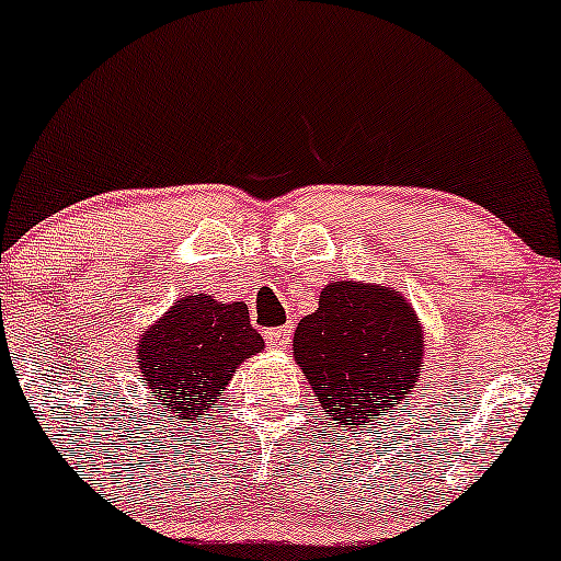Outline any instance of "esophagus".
<instances>
[{
  "label": "esophagus",
  "mask_w": 561,
  "mask_h": 561,
  "mask_svg": "<svg viewBox=\"0 0 561 561\" xmlns=\"http://www.w3.org/2000/svg\"><path fill=\"white\" fill-rule=\"evenodd\" d=\"M264 340H267L270 347H288L291 342V327H275L264 331Z\"/></svg>",
  "instance_id": "34e87169"
}]
</instances>
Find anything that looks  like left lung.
Listing matches in <instances>:
<instances>
[{"instance_id": "left-lung-1", "label": "left lung", "mask_w": 561, "mask_h": 561, "mask_svg": "<svg viewBox=\"0 0 561 561\" xmlns=\"http://www.w3.org/2000/svg\"><path fill=\"white\" fill-rule=\"evenodd\" d=\"M294 358L331 420L360 427L412 393L423 331L412 307L388 288L329 283L299 321Z\"/></svg>"}]
</instances>
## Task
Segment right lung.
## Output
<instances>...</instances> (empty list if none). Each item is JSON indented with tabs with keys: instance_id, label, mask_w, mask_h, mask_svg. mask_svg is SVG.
<instances>
[{
	"instance_id": "1",
	"label": "right lung",
	"mask_w": 561,
	"mask_h": 561,
	"mask_svg": "<svg viewBox=\"0 0 561 561\" xmlns=\"http://www.w3.org/2000/svg\"><path fill=\"white\" fill-rule=\"evenodd\" d=\"M264 347L243 302L219 305L206 294L176 302L138 345L141 377L162 401L160 417L197 420L245 358Z\"/></svg>"
}]
</instances>
